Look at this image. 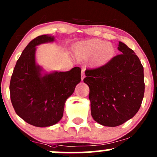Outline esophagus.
Segmentation results:
<instances>
[{
	"label": "esophagus",
	"instance_id": "obj_1",
	"mask_svg": "<svg viewBox=\"0 0 157 157\" xmlns=\"http://www.w3.org/2000/svg\"><path fill=\"white\" fill-rule=\"evenodd\" d=\"M85 77V73H84V69H82L81 70V80H83V78H84Z\"/></svg>",
	"mask_w": 157,
	"mask_h": 157
}]
</instances>
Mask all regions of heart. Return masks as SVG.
Masks as SVG:
<instances>
[{
	"instance_id": "b5f03b06",
	"label": "heart",
	"mask_w": 157,
	"mask_h": 157,
	"mask_svg": "<svg viewBox=\"0 0 157 157\" xmlns=\"http://www.w3.org/2000/svg\"><path fill=\"white\" fill-rule=\"evenodd\" d=\"M115 48L111 44L103 40L94 39L78 44L75 48V54L78 58L84 59L93 55L94 60L103 63L113 58Z\"/></svg>"
}]
</instances>
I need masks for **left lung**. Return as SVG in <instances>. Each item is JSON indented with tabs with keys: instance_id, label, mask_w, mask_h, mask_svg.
<instances>
[{
	"instance_id": "8db88e82",
	"label": "left lung",
	"mask_w": 157,
	"mask_h": 157,
	"mask_svg": "<svg viewBox=\"0 0 157 157\" xmlns=\"http://www.w3.org/2000/svg\"><path fill=\"white\" fill-rule=\"evenodd\" d=\"M120 53L85 71L91 116L105 126L122 125L137 113L144 95V67L133 50L119 42Z\"/></svg>"
}]
</instances>
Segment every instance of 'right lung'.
<instances>
[{"label":"right lung","instance_id":"right-lung-1","mask_svg":"<svg viewBox=\"0 0 157 157\" xmlns=\"http://www.w3.org/2000/svg\"><path fill=\"white\" fill-rule=\"evenodd\" d=\"M53 40L54 36L48 35L32 40L18 59L10 81V97L16 113L36 127H48L60 121L66 100L81 81L79 67L41 75L35 63V47Z\"/></svg>","mask_w":157,"mask_h":157}]
</instances>
